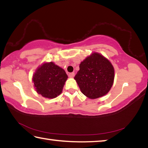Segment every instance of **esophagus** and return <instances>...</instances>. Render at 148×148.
<instances>
[{
    "label": "esophagus",
    "instance_id": "1",
    "mask_svg": "<svg viewBox=\"0 0 148 148\" xmlns=\"http://www.w3.org/2000/svg\"><path fill=\"white\" fill-rule=\"evenodd\" d=\"M74 76H75L74 72H71V73H69V76L70 77H74Z\"/></svg>",
    "mask_w": 148,
    "mask_h": 148
}]
</instances>
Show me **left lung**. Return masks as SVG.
<instances>
[{
    "mask_svg": "<svg viewBox=\"0 0 148 148\" xmlns=\"http://www.w3.org/2000/svg\"><path fill=\"white\" fill-rule=\"evenodd\" d=\"M74 79L87 97L99 98L106 95L114 84V66L102 55L93 53L80 63Z\"/></svg>",
    "mask_w": 148,
    "mask_h": 148,
    "instance_id": "obj_1",
    "label": "left lung"
}]
</instances>
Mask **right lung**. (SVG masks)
<instances>
[{"label": "right lung", "mask_w": 148, "mask_h": 148, "mask_svg": "<svg viewBox=\"0 0 148 148\" xmlns=\"http://www.w3.org/2000/svg\"><path fill=\"white\" fill-rule=\"evenodd\" d=\"M68 76L53 62H45L36 69L32 77L36 92L45 98H56L62 92Z\"/></svg>", "instance_id": "obj_1"}]
</instances>
